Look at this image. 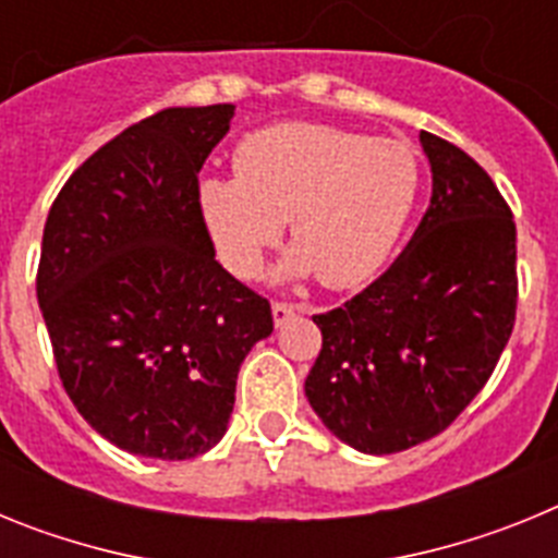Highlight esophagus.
<instances>
[{
    "label": "esophagus",
    "instance_id": "obj_1",
    "mask_svg": "<svg viewBox=\"0 0 558 558\" xmlns=\"http://www.w3.org/2000/svg\"><path fill=\"white\" fill-rule=\"evenodd\" d=\"M270 310H274V324L276 327H282L284 322H290V315L295 313V304H290V302H274L270 304Z\"/></svg>",
    "mask_w": 558,
    "mask_h": 558
}]
</instances>
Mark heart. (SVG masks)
<instances>
[{"label":"heart","mask_w":558,"mask_h":558,"mask_svg":"<svg viewBox=\"0 0 558 558\" xmlns=\"http://www.w3.org/2000/svg\"><path fill=\"white\" fill-rule=\"evenodd\" d=\"M422 190L411 145L315 122L248 133L234 175L198 184V211L220 259L243 279L263 270L284 220L299 251L295 274L332 290L368 282L391 259Z\"/></svg>","instance_id":"1"}]
</instances>
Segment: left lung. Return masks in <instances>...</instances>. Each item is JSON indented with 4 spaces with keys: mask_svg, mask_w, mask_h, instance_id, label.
Masks as SVG:
<instances>
[{
    "mask_svg": "<svg viewBox=\"0 0 558 558\" xmlns=\"http://www.w3.org/2000/svg\"><path fill=\"white\" fill-rule=\"evenodd\" d=\"M433 198L411 243L343 307L313 315L324 343L304 391L360 452L416 447L461 416L517 318V226L472 156L422 131Z\"/></svg>",
    "mask_w": 558,
    "mask_h": 558,
    "instance_id": "obj_1",
    "label": "left lung"
}]
</instances>
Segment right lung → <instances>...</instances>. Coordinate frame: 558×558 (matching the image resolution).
Listing matches in <instances>:
<instances>
[{"instance_id": "1", "label": "right lung", "mask_w": 558, "mask_h": 558, "mask_svg": "<svg viewBox=\"0 0 558 558\" xmlns=\"http://www.w3.org/2000/svg\"><path fill=\"white\" fill-rule=\"evenodd\" d=\"M234 106L165 108L69 175L44 223L36 293L58 377L88 425L133 456L218 445L236 372L274 332L270 302L215 259L198 172Z\"/></svg>"}]
</instances>
